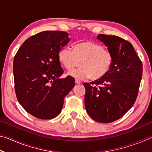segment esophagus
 I'll list each match as a JSON object with an SVG mask.
<instances>
[{"label": "esophagus", "mask_w": 152, "mask_h": 152, "mask_svg": "<svg viewBox=\"0 0 152 152\" xmlns=\"http://www.w3.org/2000/svg\"><path fill=\"white\" fill-rule=\"evenodd\" d=\"M75 82H76V84H80L81 83V81L80 80H78V79H75Z\"/></svg>", "instance_id": "obj_1"}]
</instances>
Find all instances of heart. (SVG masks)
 <instances>
[{
    "label": "heart",
    "instance_id": "obj_1",
    "mask_svg": "<svg viewBox=\"0 0 152 152\" xmlns=\"http://www.w3.org/2000/svg\"><path fill=\"white\" fill-rule=\"evenodd\" d=\"M58 60L64 68L71 70L78 65L80 67L68 74L78 79L90 77L98 80L109 72L113 65V56L109 50L92 42L78 43L72 50L70 48H61Z\"/></svg>",
    "mask_w": 152,
    "mask_h": 152
}]
</instances>
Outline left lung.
<instances>
[{"label": "left lung", "instance_id": "8db88e82", "mask_svg": "<svg viewBox=\"0 0 152 152\" xmlns=\"http://www.w3.org/2000/svg\"><path fill=\"white\" fill-rule=\"evenodd\" d=\"M113 56L106 75L84 83L87 113L97 122L108 123L122 117L134 104L142 78V62L128 41L118 36L99 34Z\"/></svg>", "mask_w": 152, "mask_h": 152}]
</instances>
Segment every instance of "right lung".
<instances>
[{
	"mask_svg": "<svg viewBox=\"0 0 152 152\" xmlns=\"http://www.w3.org/2000/svg\"><path fill=\"white\" fill-rule=\"evenodd\" d=\"M69 42L68 33L45 31L25 40L15 56L13 74L17 100L27 113L38 119L57 117L64 98L75 86L73 77L60 78L64 70L58 53Z\"/></svg>",
	"mask_w": 152,
	"mask_h": 152,
	"instance_id": "obj_1",
	"label": "right lung"
}]
</instances>
